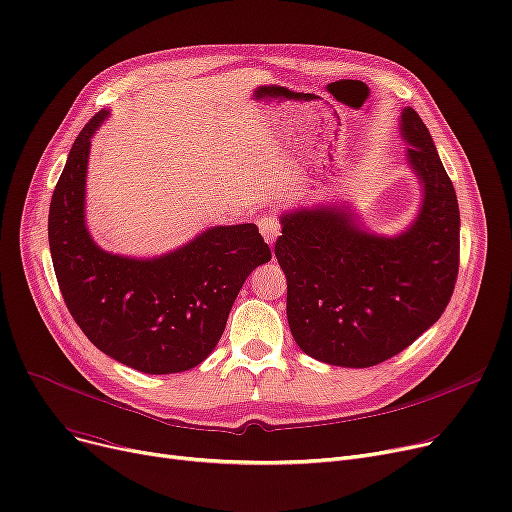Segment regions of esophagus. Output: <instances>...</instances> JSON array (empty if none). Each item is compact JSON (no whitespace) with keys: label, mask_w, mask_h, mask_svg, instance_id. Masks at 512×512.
I'll list each match as a JSON object with an SVG mask.
<instances>
[{"label":"esophagus","mask_w":512,"mask_h":512,"mask_svg":"<svg viewBox=\"0 0 512 512\" xmlns=\"http://www.w3.org/2000/svg\"><path fill=\"white\" fill-rule=\"evenodd\" d=\"M259 230H261V236L265 238V242L272 244L276 242V238L280 236V221L276 215H263L259 219Z\"/></svg>","instance_id":"1"}]
</instances>
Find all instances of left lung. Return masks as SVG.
I'll return each mask as SVG.
<instances>
[{
	"instance_id": "1",
	"label": "left lung",
	"mask_w": 512,
	"mask_h": 512,
	"mask_svg": "<svg viewBox=\"0 0 512 512\" xmlns=\"http://www.w3.org/2000/svg\"><path fill=\"white\" fill-rule=\"evenodd\" d=\"M422 186L414 224L397 236L366 232L347 207L284 213L276 259L286 274V318L297 345L343 368L381 364L446 311L460 261V211L433 138L414 108L399 119Z\"/></svg>"
}]
</instances>
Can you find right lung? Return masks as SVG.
Returning <instances> with one entry per match:
<instances>
[{
    "label": "right lung",
    "instance_id": "1",
    "mask_svg": "<svg viewBox=\"0 0 512 512\" xmlns=\"http://www.w3.org/2000/svg\"><path fill=\"white\" fill-rule=\"evenodd\" d=\"M100 110L54 188L48 236L73 320L100 351L146 374L184 372L215 349L244 280L272 259L255 224L217 226L154 259L102 251L85 228V173Z\"/></svg>",
    "mask_w": 512,
    "mask_h": 512
}]
</instances>
